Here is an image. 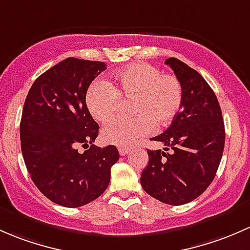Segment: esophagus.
I'll return each mask as SVG.
<instances>
[{
  "mask_svg": "<svg viewBox=\"0 0 250 250\" xmlns=\"http://www.w3.org/2000/svg\"><path fill=\"white\" fill-rule=\"evenodd\" d=\"M118 150H119V154H120V155L124 156V155H126V154L130 153L131 149H130V148H127V146H119V148H118Z\"/></svg>",
  "mask_w": 250,
  "mask_h": 250,
  "instance_id": "34e87169",
  "label": "esophagus"
}]
</instances>
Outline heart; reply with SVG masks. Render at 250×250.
Instances as JSON below:
<instances>
[{
    "mask_svg": "<svg viewBox=\"0 0 250 250\" xmlns=\"http://www.w3.org/2000/svg\"><path fill=\"white\" fill-rule=\"evenodd\" d=\"M122 101H132L131 119H115L102 131L104 142L132 146L153 127L173 122L183 104L182 83L173 74H161L153 65L138 62L119 69L109 84L97 82L86 92V106L100 123H108L119 113Z\"/></svg>",
    "mask_w": 250,
    "mask_h": 250,
    "instance_id": "b5f03b06",
    "label": "heart"
}]
</instances>
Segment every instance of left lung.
<instances>
[{
	"instance_id": "left-lung-1",
	"label": "left lung",
	"mask_w": 250,
	"mask_h": 250,
	"mask_svg": "<svg viewBox=\"0 0 250 250\" xmlns=\"http://www.w3.org/2000/svg\"><path fill=\"white\" fill-rule=\"evenodd\" d=\"M165 63L181 81L183 104L169 127L151 138L166 148L146 149L149 163L141 184L154 199L181 206L199 197L214 179L223 156L225 127L217 96L201 74L176 58Z\"/></svg>"
}]
</instances>
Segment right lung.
I'll return each mask as SVG.
<instances>
[{
  "mask_svg": "<svg viewBox=\"0 0 250 250\" xmlns=\"http://www.w3.org/2000/svg\"><path fill=\"white\" fill-rule=\"evenodd\" d=\"M106 68L101 61L67 58L41 74L25 100L22 158L38 190L56 205L76 208L101 196L119 160L117 146L92 144L100 127L85 102L91 82Z\"/></svg>",
  "mask_w": 250,
  "mask_h": 250,
  "instance_id": "add662e5",
  "label": "right lung"
}]
</instances>
